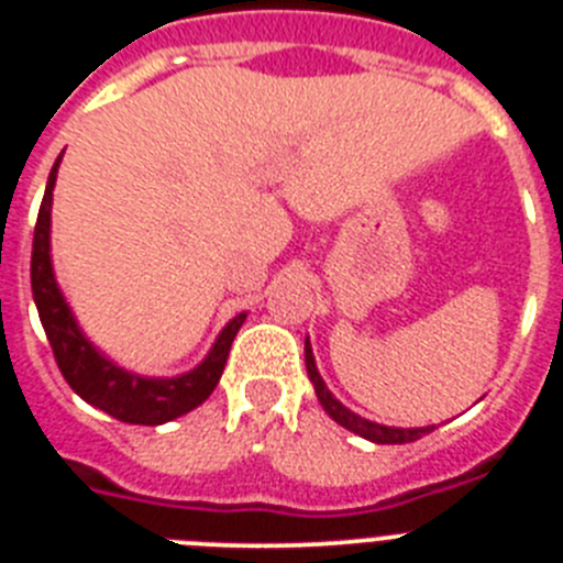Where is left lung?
I'll use <instances>...</instances> for the list:
<instances>
[{
  "mask_svg": "<svg viewBox=\"0 0 563 563\" xmlns=\"http://www.w3.org/2000/svg\"><path fill=\"white\" fill-rule=\"evenodd\" d=\"M305 363H307V375H310L312 386H316L318 402L324 406V411L338 422V426L350 429L352 434L363 437V440H369V442H377V445H402V442H415V440H420L422 434L434 431V426H426V429H395V426H380V422H372V420H366V417L355 415L352 409H346V406H343L341 400H335V395L327 389L324 377L318 375L310 338L305 341Z\"/></svg>",
  "mask_w": 563,
  "mask_h": 563,
  "instance_id": "obj_1",
  "label": "left lung"
}]
</instances>
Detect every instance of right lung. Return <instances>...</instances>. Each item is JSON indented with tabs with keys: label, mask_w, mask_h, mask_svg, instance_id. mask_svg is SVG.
Here are the masks:
<instances>
[{
	"label": "right lung",
	"mask_w": 563,
	"mask_h": 563,
	"mask_svg": "<svg viewBox=\"0 0 563 563\" xmlns=\"http://www.w3.org/2000/svg\"><path fill=\"white\" fill-rule=\"evenodd\" d=\"M64 152L53 163L44 188V200L38 208L36 233H33V258H30V285H33V301H36L38 318L53 346L58 369L69 389L76 391L89 406L107 411L109 417L134 426H163L174 417L188 415L200 402L211 397L225 369L228 352L236 338L239 327L245 324L247 312L231 318L213 341L211 352L202 357L191 372L177 377H143L109 361L96 343L84 335L76 316L69 310L67 298L53 273V256H49V211H53V188H56L58 166Z\"/></svg>",
	"instance_id": "right-lung-1"
}]
</instances>
